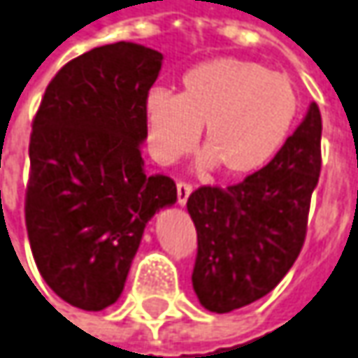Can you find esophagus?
Listing matches in <instances>:
<instances>
[{"label": "esophagus", "instance_id": "esophagus-1", "mask_svg": "<svg viewBox=\"0 0 358 358\" xmlns=\"http://www.w3.org/2000/svg\"><path fill=\"white\" fill-rule=\"evenodd\" d=\"M191 193H193V187L189 183H179L177 185V201H179V206H185L187 203Z\"/></svg>", "mask_w": 358, "mask_h": 358}]
</instances>
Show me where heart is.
I'll return each mask as SVG.
<instances>
[{
	"label": "heart",
	"instance_id": "obj_1",
	"mask_svg": "<svg viewBox=\"0 0 358 358\" xmlns=\"http://www.w3.org/2000/svg\"><path fill=\"white\" fill-rule=\"evenodd\" d=\"M298 92L288 76L241 58L197 64L181 80V92L152 88L145 99L147 138L152 155L171 163L199 138L206 151L197 169L222 167L243 177L268 165L298 117Z\"/></svg>",
	"mask_w": 358,
	"mask_h": 358
}]
</instances>
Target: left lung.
<instances>
[{
	"label": "left lung",
	"instance_id": "1",
	"mask_svg": "<svg viewBox=\"0 0 358 358\" xmlns=\"http://www.w3.org/2000/svg\"><path fill=\"white\" fill-rule=\"evenodd\" d=\"M322 118L316 102L276 157L231 187L187 199L197 229L193 290L211 313L238 310L272 292L298 258L320 175Z\"/></svg>",
	"mask_w": 358,
	"mask_h": 358
}]
</instances>
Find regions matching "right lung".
Masks as SVG:
<instances>
[{"label": "right lung", "instance_id": "add662e5", "mask_svg": "<svg viewBox=\"0 0 358 358\" xmlns=\"http://www.w3.org/2000/svg\"><path fill=\"white\" fill-rule=\"evenodd\" d=\"M161 66L147 45L94 48L54 76L31 124V254L45 284L82 310L117 302L145 227L177 201L173 179L147 175L141 157Z\"/></svg>", "mask_w": 358, "mask_h": 358}]
</instances>
